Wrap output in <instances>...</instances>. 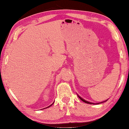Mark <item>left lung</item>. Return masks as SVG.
<instances>
[{
  "label": "left lung",
  "mask_w": 129,
  "mask_h": 129,
  "mask_svg": "<svg viewBox=\"0 0 129 129\" xmlns=\"http://www.w3.org/2000/svg\"><path fill=\"white\" fill-rule=\"evenodd\" d=\"M78 97L79 98H80V99L81 100H82L83 102H84V103H87V104H99V103H96V104H94V103H90V102H89V101H86V100H84V99H82V98H81V97H80L79 96V95H78ZM106 101H107V100H106ZM106 101H104V102H105ZM103 103V102H101V103Z\"/></svg>",
  "instance_id": "8db88e82"
}]
</instances>
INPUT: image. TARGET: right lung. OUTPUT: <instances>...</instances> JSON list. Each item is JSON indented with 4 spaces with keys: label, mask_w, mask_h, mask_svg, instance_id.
Wrapping results in <instances>:
<instances>
[{
    "label": "right lung",
    "mask_w": 129,
    "mask_h": 129,
    "mask_svg": "<svg viewBox=\"0 0 129 129\" xmlns=\"http://www.w3.org/2000/svg\"><path fill=\"white\" fill-rule=\"evenodd\" d=\"M54 103H53V104H51V105H50V106H49V107H46V108H45V109H46V108H49L50 107H51V106L52 105H53V104H54ZM44 109H45V108H44Z\"/></svg>",
    "instance_id": "1"
}]
</instances>
